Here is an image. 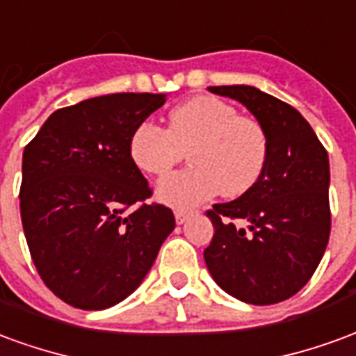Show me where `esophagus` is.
<instances>
[{"mask_svg":"<svg viewBox=\"0 0 356 356\" xmlns=\"http://www.w3.org/2000/svg\"><path fill=\"white\" fill-rule=\"evenodd\" d=\"M193 216L191 211H186V209H175V221H177L179 225H183L188 219V217Z\"/></svg>","mask_w":356,"mask_h":356,"instance_id":"esophagus-1","label":"esophagus"}]
</instances>
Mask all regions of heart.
<instances>
[{
	"label": "heart",
	"instance_id": "heart-1",
	"mask_svg": "<svg viewBox=\"0 0 356 356\" xmlns=\"http://www.w3.org/2000/svg\"><path fill=\"white\" fill-rule=\"evenodd\" d=\"M188 150L191 168L158 185V198L173 208H194L221 193L238 198L261 179L268 137L255 118L242 116L216 97H194L168 114V127L145 120L129 137V156L143 173L162 177Z\"/></svg>",
	"mask_w": 356,
	"mask_h": 356
}]
</instances>
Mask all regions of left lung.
<instances>
[{
	"instance_id": "1",
	"label": "left lung",
	"mask_w": 356,
	"mask_h": 356,
	"mask_svg": "<svg viewBox=\"0 0 356 356\" xmlns=\"http://www.w3.org/2000/svg\"><path fill=\"white\" fill-rule=\"evenodd\" d=\"M209 91L236 99L257 118L267 131L268 158L254 188L206 211L216 232L204 259L232 298L280 303L309 282L328 244V152L288 102L252 86Z\"/></svg>"
}]
</instances>
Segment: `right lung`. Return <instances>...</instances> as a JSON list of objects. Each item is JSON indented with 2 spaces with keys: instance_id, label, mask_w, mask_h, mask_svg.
Returning <instances> with one entry per match:
<instances>
[{
  "instance_id": "add662e5",
  "label": "right lung",
  "mask_w": 356,
  "mask_h": 356,
  "mask_svg": "<svg viewBox=\"0 0 356 356\" xmlns=\"http://www.w3.org/2000/svg\"><path fill=\"white\" fill-rule=\"evenodd\" d=\"M165 95L114 93L55 110L22 154L20 217L45 286L65 303H120L152 267L175 217L152 188L129 137Z\"/></svg>"
}]
</instances>
